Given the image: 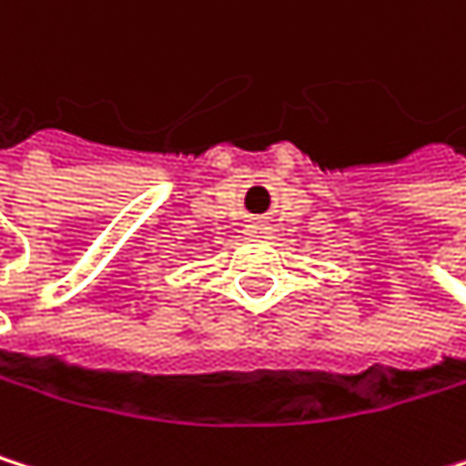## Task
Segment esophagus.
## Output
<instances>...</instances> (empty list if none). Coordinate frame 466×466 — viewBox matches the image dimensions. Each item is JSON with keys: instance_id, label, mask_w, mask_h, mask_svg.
Wrapping results in <instances>:
<instances>
[{"instance_id": "34e87169", "label": "esophagus", "mask_w": 466, "mask_h": 466, "mask_svg": "<svg viewBox=\"0 0 466 466\" xmlns=\"http://www.w3.org/2000/svg\"><path fill=\"white\" fill-rule=\"evenodd\" d=\"M246 238H251V240H262V238H270V226L265 223V220H254V223H248L246 228Z\"/></svg>"}]
</instances>
